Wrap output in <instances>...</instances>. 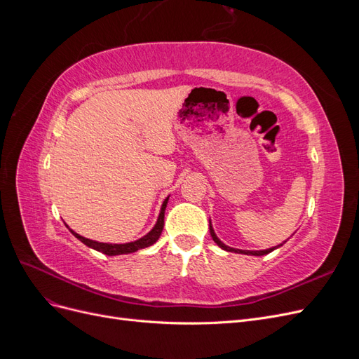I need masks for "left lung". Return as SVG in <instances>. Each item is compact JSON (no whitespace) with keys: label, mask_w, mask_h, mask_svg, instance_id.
Listing matches in <instances>:
<instances>
[{"label":"left lung","mask_w":359,"mask_h":359,"mask_svg":"<svg viewBox=\"0 0 359 359\" xmlns=\"http://www.w3.org/2000/svg\"><path fill=\"white\" fill-rule=\"evenodd\" d=\"M210 232H211V236H212V240H214V243L219 245V247H222L223 250H226V252H233V253H241V255H252V256H264V255H268V253H271L273 252V250H276V248H278L280 245H283V244H280V245H277V247H273V248H266V250H259V252H253V250H240V248H232V247H227V245H224L219 238H217V235H215V232H214V229H212V226H211V222H210Z\"/></svg>","instance_id":"8db88e82"}]
</instances>
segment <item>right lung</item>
I'll use <instances>...</instances> for the list:
<instances>
[{"mask_svg": "<svg viewBox=\"0 0 359 359\" xmlns=\"http://www.w3.org/2000/svg\"><path fill=\"white\" fill-rule=\"evenodd\" d=\"M168 201L169 198L165 199V202H163L161 205V210H160V214H158V219H157V223L156 226L151 229L145 236L139 238V240L133 241V243H127V244H107V243H97V241H93V240H88V238H83L81 236L79 233L73 232L72 229H69L76 238H78L79 241H82L85 245H88L94 250H97V252L100 253H104L107 256H116V255H128V253H135L137 252V250L140 248H145V247H149L153 245L158 238L161 235V231H163V226H165V210H166V205H168Z\"/></svg>", "mask_w": 359, "mask_h": 359, "instance_id": "right-lung-1", "label": "right lung"}]
</instances>
